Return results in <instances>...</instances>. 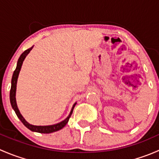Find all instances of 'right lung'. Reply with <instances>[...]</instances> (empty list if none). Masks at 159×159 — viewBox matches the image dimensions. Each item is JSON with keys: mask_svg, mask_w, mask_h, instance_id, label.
Listing matches in <instances>:
<instances>
[{"mask_svg": "<svg viewBox=\"0 0 159 159\" xmlns=\"http://www.w3.org/2000/svg\"><path fill=\"white\" fill-rule=\"evenodd\" d=\"M33 48V46L30 48H28L26 51H24L21 54V55L19 57L18 61H17V67H16V69L14 71V74H13L12 79H11V88L10 91V102L11 104V106H12L13 109L15 111L16 115L18 117L19 119L21 121V122L28 128V129H30V131H35V132H39V133H43V134H49V133L54 132V131H57L63 129L65 125H66L67 123L69 121V118H70V115H71L72 112H73L74 108H75L76 103L74 104L73 107H72L71 111H70L69 115L65 118L64 121H61V122L57 123V124L52 125H45V126H37V125H30L28 121H26V120L24 118V117L22 116L21 114L19 111L18 108L17 106V103H16V88H17V78H18L19 73H20V68H21L22 64H23L24 60L25 59L26 56L29 54V52L31 51V49Z\"/></svg>", "mask_w": 159, "mask_h": 159, "instance_id": "obj_1", "label": "right lung"}]
</instances>
